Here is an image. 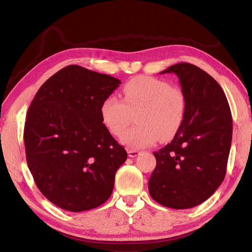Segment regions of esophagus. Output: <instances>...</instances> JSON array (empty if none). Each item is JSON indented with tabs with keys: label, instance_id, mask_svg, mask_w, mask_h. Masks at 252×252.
<instances>
[{
	"label": "esophagus",
	"instance_id": "1",
	"mask_svg": "<svg viewBox=\"0 0 252 252\" xmlns=\"http://www.w3.org/2000/svg\"><path fill=\"white\" fill-rule=\"evenodd\" d=\"M127 155H129L130 158H135L136 156L140 155V151L133 150V149H127Z\"/></svg>",
	"mask_w": 252,
	"mask_h": 252
}]
</instances>
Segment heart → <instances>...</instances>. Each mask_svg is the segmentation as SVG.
Returning a JSON list of instances; mask_svg holds the SVG:
<instances>
[{
  "label": "heart",
  "mask_w": 252,
  "mask_h": 252,
  "mask_svg": "<svg viewBox=\"0 0 252 252\" xmlns=\"http://www.w3.org/2000/svg\"><path fill=\"white\" fill-rule=\"evenodd\" d=\"M125 101L109 95L100 108L101 118L113 135L120 136L133 119L138 125L122 136L129 148H146L176 135L185 120L187 101L181 89L152 76H138L123 87Z\"/></svg>",
  "instance_id": "1"
}]
</instances>
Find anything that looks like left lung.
<instances>
[{
	"instance_id": "1",
	"label": "left lung",
	"mask_w": 252,
	"mask_h": 252,
	"mask_svg": "<svg viewBox=\"0 0 252 252\" xmlns=\"http://www.w3.org/2000/svg\"><path fill=\"white\" fill-rule=\"evenodd\" d=\"M179 78L187 101L186 117L171 142L153 152L157 167L149 180L153 200L172 209H189L216 192L227 171L232 117L218 82L190 63L162 71Z\"/></svg>"
}]
</instances>
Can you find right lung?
<instances>
[{"label": "right lung", "mask_w": 252, "mask_h": 252, "mask_svg": "<svg viewBox=\"0 0 252 252\" xmlns=\"http://www.w3.org/2000/svg\"><path fill=\"white\" fill-rule=\"evenodd\" d=\"M119 84L113 76L69 65L46 80L30 104L28 167L42 194L59 208L90 210L112 193L127 155L102 122L100 108Z\"/></svg>", "instance_id": "add662e5"}]
</instances>
